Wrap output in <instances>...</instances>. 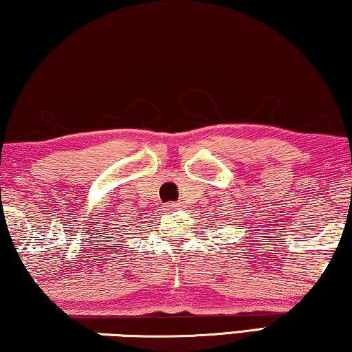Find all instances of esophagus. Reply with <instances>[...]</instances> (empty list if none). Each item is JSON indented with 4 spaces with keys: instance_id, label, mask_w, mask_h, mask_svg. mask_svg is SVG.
Instances as JSON below:
<instances>
[{
    "instance_id": "obj_1",
    "label": "esophagus",
    "mask_w": 352,
    "mask_h": 352,
    "mask_svg": "<svg viewBox=\"0 0 352 352\" xmlns=\"http://www.w3.org/2000/svg\"><path fill=\"white\" fill-rule=\"evenodd\" d=\"M177 208H179V205H177V203H166V205H165V210L166 211H175V210H177Z\"/></svg>"
}]
</instances>
